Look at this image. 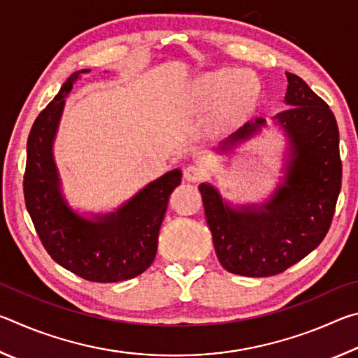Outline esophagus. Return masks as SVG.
<instances>
[{
    "instance_id": "obj_1",
    "label": "esophagus",
    "mask_w": 358,
    "mask_h": 358,
    "mask_svg": "<svg viewBox=\"0 0 358 358\" xmlns=\"http://www.w3.org/2000/svg\"><path fill=\"white\" fill-rule=\"evenodd\" d=\"M205 177V171L202 166L199 164H189L185 169V178L187 181H199Z\"/></svg>"
}]
</instances>
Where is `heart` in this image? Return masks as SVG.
<instances>
[{"label": "heart", "instance_id": "b5f03b06", "mask_svg": "<svg viewBox=\"0 0 358 358\" xmlns=\"http://www.w3.org/2000/svg\"><path fill=\"white\" fill-rule=\"evenodd\" d=\"M257 93V83L238 69L226 68L210 72L197 83V94L205 104H216L227 98L229 106L235 110H243L252 104Z\"/></svg>", "mask_w": 358, "mask_h": 358}]
</instances>
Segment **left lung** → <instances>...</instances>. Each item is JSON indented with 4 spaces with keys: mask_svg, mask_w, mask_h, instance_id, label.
<instances>
[{
    "mask_svg": "<svg viewBox=\"0 0 358 358\" xmlns=\"http://www.w3.org/2000/svg\"><path fill=\"white\" fill-rule=\"evenodd\" d=\"M286 76L290 107L275 118L287 132L292 159L273 199L260 210L235 211L222 202L213 186L203 183L199 187L216 256L235 275L273 276L306 257L329 232L341 191L335 115L303 78L290 72ZM264 124V118L246 123L220 150H232Z\"/></svg>",
    "mask_w": 358,
    "mask_h": 358,
    "instance_id": "obj_1",
    "label": "left lung"
}]
</instances>
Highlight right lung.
I'll return each mask as SVG.
<instances>
[{"mask_svg":"<svg viewBox=\"0 0 358 358\" xmlns=\"http://www.w3.org/2000/svg\"><path fill=\"white\" fill-rule=\"evenodd\" d=\"M80 72L87 69L74 72L66 80L29 131L23 175L25 205L41 243L57 264L93 282L131 280L153 264L169 197L181 183V172L166 173L117 213L102 216L99 221L76 215L59 194L52 143L66 94Z\"/></svg>","mask_w":358,"mask_h":358,"instance_id":"right-lung-1","label":"right lung"}]
</instances>
